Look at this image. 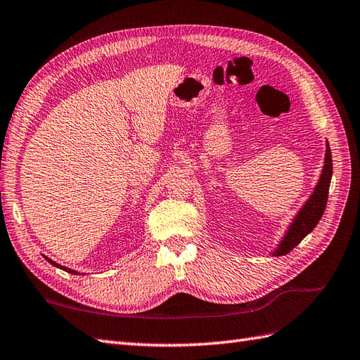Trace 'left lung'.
<instances>
[{"instance_id":"obj_1","label":"left lung","mask_w":360,"mask_h":360,"mask_svg":"<svg viewBox=\"0 0 360 360\" xmlns=\"http://www.w3.org/2000/svg\"><path fill=\"white\" fill-rule=\"evenodd\" d=\"M331 174H333V160H331V150L327 141V150H325V161H323V169L321 173L319 182L316 184L314 191L311 193L310 199L307 200L304 207L300 208L299 213L293 222L290 224V227L285 233V236L282 238L279 245L276 247L273 256H283L290 253L300 240H302L308 233H311L313 229L321 221L322 214L325 212V207H327V199H328V190H330V182H331Z\"/></svg>"}]
</instances>
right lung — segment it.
Instances as JSON below:
<instances>
[{
    "label": "right lung",
    "mask_w": 360,
    "mask_h": 360,
    "mask_svg": "<svg viewBox=\"0 0 360 360\" xmlns=\"http://www.w3.org/2000/svg\"><path fill=\"white\" fill-rule=\"evenodd\" d=\"M47 261L52 264V265H55V266H58V269H61V270H64V271H69V273H72V274H78V271H75V270H72V269H67V266H63V265H60V264H56L55 261H52V259H49L47 256H44Z\"/></svg>",
    "instance_id": "right-lung-1"
}]
</instances>
